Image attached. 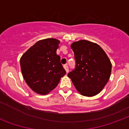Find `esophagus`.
Here are the masks:
<instances>
[{"mask_svg": "<svg viewBox=\"0 0 129 129\" xmlns=\"http://www.w3.org/2000/svg\"><path fill=\"white\" fill-rule=\"evenodd\" d=\"M64 68L65 70H66V73H68V71H69V68H68V65H64Z\"/></svg>", "mask_w": 129, "mask_h": 129, "instance_id": "1", "label": "esophagus"}]
</instances>
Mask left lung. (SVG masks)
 Here are the masks:
<instances>
[{"instance_id":"left-lung-1","label":"left lung","mask_w":129,"mask_h":129,"mask_svg":"<svg viewBox=\"0 0 129 129\" xmlns=\"http://www.w3.org/2000/svg\"><path fill=\"white\" fill-rule=\"evenodd\" d=\"M75 68L68 74L81 95L92 97L100 93L109 80L111 61L100 45L86 40L73 43Z\"/></svg>"}]
</instances>
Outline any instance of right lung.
<instances>
[{
    "label": "right lung",
    "instance_id": "obj_1",
    "mask_svg": "<svg viewBox=\"0 0 129 129\" xmlns=\"http://www.w3.org/2000/svg\"><path fill=\"white\" fill-rule=\"evenodd\" d=\"M59 40H40L29 48L20 59L21 72L27 84L40 95H47L54 89L66 74L56 54Z\"/></svg>",
    "mask_w": 129,
    "mask_h": 129
}]
</instances>
